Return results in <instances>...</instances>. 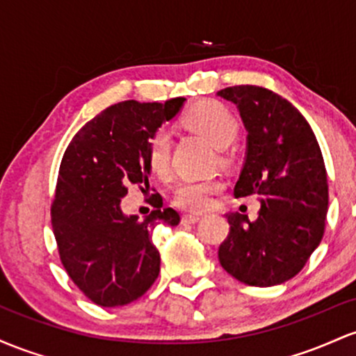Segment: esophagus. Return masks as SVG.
Wrapping results in <instances>:
<instances>
[{"instance_id": "1", "label": "esophagus", "mask_w": 356, "mask_h": 356, "mask_svg": "<svg viewBox=\"0 0 356 356\" xmlns=\"http://www.w3.org/2000/svg\"><path fill=\"white\" fill-rule=\"evenodd\" d=\"M197 222H200V215H183L181 217L183 225H193Z\"/></svg>"}]
</instances>
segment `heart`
<instances>
[{"mask_svg":"<svg viewBox=\"0 0 356 356\" xmlns=\"http://www.w3.org/2000/svg\"><path fill=\"white\" fill-rule=\"evenodd\" d=\"M183 122L215 147H227L238 134V121L217 101L195 104L183 115ZM146 161L156 177H166L171 168V139L166 129H156L147 139ZM222 188L218 179H181L173 191L175 205L183 210L202 211L210 205L211 195Z\"/></svg>","mask_w":356,"mask_h":356,"instance_id":"b5f03b06","label":"heart"}]
</instances>
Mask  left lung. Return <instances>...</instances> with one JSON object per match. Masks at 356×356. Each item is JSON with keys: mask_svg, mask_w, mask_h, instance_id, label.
Listing matches in <instances>:
<instances>
[{"mask_svg": "<svg viewBox=\"0 0 356 356\" xmlns=\"http://www.w3.org/2000/svg\"><path fill=\"white\" fill-rule=\"evenodd\" d=\"M217 95L237 106L247 129L234 195L261 202L255 222L227 215L230 232L218 261L243 284H282L305 267L325 234L328 179L321 149L302 114L273 90L234 86Z\"/></svg>", "mask_w": 356, "mask_h": 356, "instance_id": "obj_1", "label": "left lung"}]
</instances>
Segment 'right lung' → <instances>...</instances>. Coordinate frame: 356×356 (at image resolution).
Returning a JSON list of instances; mask_svg holds the SVG:
<instances>
[{
  "label": "right lung",
  "instance_id": "1",
  "mask_svg": "<svg viewBox=\"0 0 356 356\" xmlns=\"http://www.w3.org/2000/svg\"><path fill=\"white\" fill-rule=\"evenodd\" d=\"M183 102L177 97L165 104H114L90 119L63 153L51 229L67 274L95 305H129L156 281L159 252L151 234L159 223L178 225V211L161 209V200L139 220L122 213L121 198L129 185L149 191L147 139Z\"/></svg>",
  "mask_w": 356,
  "mask_h": 356
}]
</instances>
